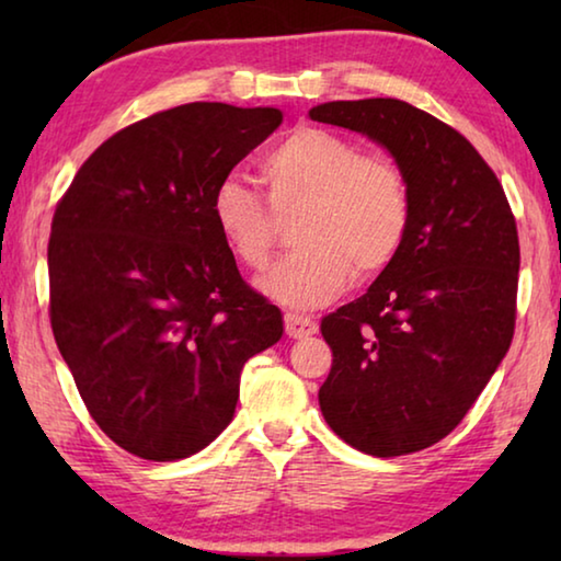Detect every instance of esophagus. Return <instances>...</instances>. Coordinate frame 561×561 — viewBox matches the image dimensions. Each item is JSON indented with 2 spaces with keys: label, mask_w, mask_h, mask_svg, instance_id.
<instances>
[{
  "label": "esophagus",
  "mask_w": 561,
  "mask_h": 561,
  "mask_svg": "<svg viewBox=\"0 0 561 561\" xmlns=\"http://www.w3.org/2000/svg\"><path fill=\"white\" fill-rule=\"evenodd\" d=\"M284 329L291 339H307L311 334H317V321L301 314H287L284 317Z\"/></svg>",
  "instance_id": "1"
}]
</instances>
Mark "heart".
Listing matches in <instances>:
<instances>
[{
	"mask_svg": "<svg viewBox=\"0 0 561 561\" xmlns=\"http://www.w3.org/2000/svg\"><path fill=\"white\" fill-rule=\"evenodd\" d=\"M274 213L304 207L287 254L257 279V289L291 309L336 299L351 279L366 282L391 264L411 225V195L391 158L364 156L324 128H297L262 160ZM210 217L227 250L244 267L267 264L274 244L270 207L240 178L215 185Z\"/></svg>",
	"mask_w": 561,
	"mask_h": 561,
	"instance_id": "obj_1",
	"label": "heart"
}]
</instances>
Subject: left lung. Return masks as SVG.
<instances>
[{"instance_id": "1", "label": "left lung", "mask_w": 561, "mask_h": 561, "mask_svg": "<svg viewBox=\"0 0 561 561\" xmlns=\"http://www.w3.org/2000/svg\"><path fill=\"white\" fill-rule=\"evenodd\" d=\"M309 116L386 148L411 195L398 257L321 319L334 351L321 413L360 453L431 448L478 401L515 331L519 240L505 190L468 138L405 101H329Z\"/></svg>"}]
</instances>
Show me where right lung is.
Instances as JSON below:
<instances>
[{
  "mask_svg": "<svg viewBox=\"0 0 561 561\" xmlns=\"http://www.w3.org/2000/svg\"><path fill=\"white\" fill-rule=\"evenodd\" d=\"M279 123V108L205 101L156 113L96 148L56 207V346L99 428L138 458L207 448L247 360L284 334L210 217L215 185Z\"/></svg>",
  "mask_w": 561,
  "mask_h": 561,
  "instance_id": "1",
  "label": "right lung"
}]
</instances>
